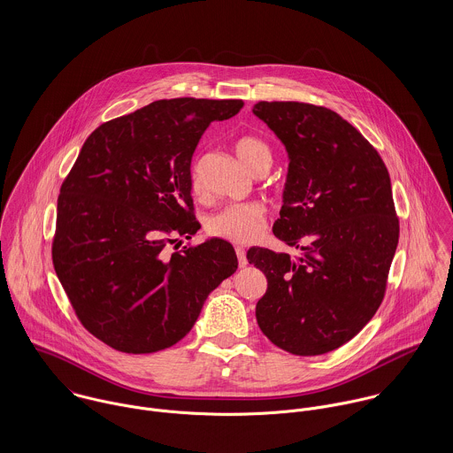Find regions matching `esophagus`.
Returning a JSON list of instances; mask_svg holds the SVG:
<instances>
[{
	"mask_svg": "<svg viewBox=\"0 0 453 453\" xmlns=\"http://www.w3.org/2000/svg\"><path fill=\"white\" fill-rule=\"evenodd\" d=\"M235 253H237V259H239V266H246V265H248V258H246L244 248L237 246V248H235Z\"/></svg>",
	"mask_w": 453,
	"mask_h": 453,
	"instance_id": "1",
	"label": "esophagus"
}]
</instances>
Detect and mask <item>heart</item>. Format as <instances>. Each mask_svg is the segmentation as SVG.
Masks as SVG:
<instances>
[{"instance_id":"1","label":"heart","mask_w":453,"mask_h":453,"mask_svg":"<svg viewBox=\"0 0 453 453\" xmlns=\"http://www.w3.org/2000/svg\"><path fill=\"white\" fill-rule=\"evenodd\" d=\"M235 153L253 174H258L261 171L266 173L272 165V150L258 135H241L235 141ZM190 188L195 195H200L203 190L196 169H192L190 173ZM263 225L265 207L257 202H242L223 207L207 219L205 226L214 237L230 242H250L258 235Z\"/></svg>"}]
</instances>
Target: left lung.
<instances>
[{
    "label": "left lung",
    "mask_w": 453,
    "mask_h": 453,
    "mask_svg": "<svg viewBox=\"0 0 453 453\" xmlns=\"http://www.w3.org/2000/svg\"><path fill=\"white\" fill-rule=\"evenodd\" d=\"M253 113L289 155L273 235L302 251H248L268 282L257 321L289 354H326L354 338L386 295L399 239L388 167L359 130L324 106L259 101Z\"/></svg>",
    "instance_id": "left-lung-1"
}]
</instances>
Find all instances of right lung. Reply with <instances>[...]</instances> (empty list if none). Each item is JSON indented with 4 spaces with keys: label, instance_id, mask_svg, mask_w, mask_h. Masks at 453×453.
<instances>
[{
    "label": "right lung",
    "instance_id": "obj_1",
    "mask_svg": "<svg viewBox=\"0 0 453 453\" xmlns=\"http://www.w3.org/2000/svg\"><path fill=\"white\" fill-rule=\"evenodd\" d=\"M242 106L155 101L94 130L65 176L54 268L80 323L115 350L150 354L178 343L209 293L237 270L223 239L173 255L167 246L200 228L190 188L198 139Z\"/></svg>",
    "mask_w": 453,
    "mask_h": 453
}]
</instances>
